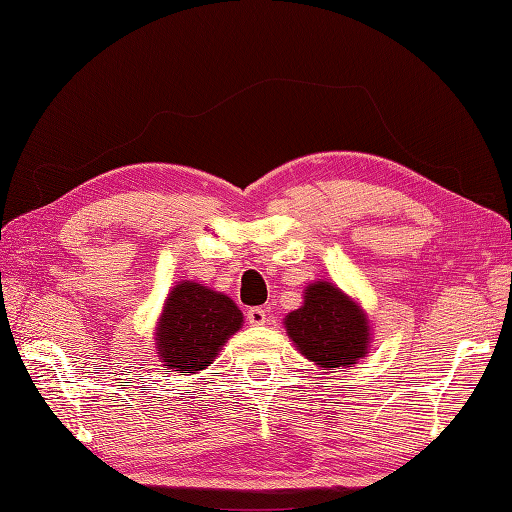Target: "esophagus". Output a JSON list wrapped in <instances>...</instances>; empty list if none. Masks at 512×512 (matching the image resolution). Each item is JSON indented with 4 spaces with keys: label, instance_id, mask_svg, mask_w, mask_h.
<instances>
[{
    "label": "esophagus",
    "instance_id": "esophagus-1",
    "mask_svg": "<svg viewBox=\"0 0 512 512\" xmlns=\"http://www.w3.org/2000/svg\"><path fill=\"white\" fill-rule=\"evenodd\" d=\"M246 319L250 325H266V321H268L264 308H248Z\"/></svg>",
    "mask_w": 512,
    "mask_h": 512
}]
</instances>
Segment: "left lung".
<instances>
[{"label":"left lung","mask_w":512,"mask_h":512,"mask_svg":"<svg viewBox=\"0 0 512 512\" xmlns=\"http://www.w3.org/2000/svg\"><path fill=\"white\" fill-rule=\"evenodd\" d=\"M286 332L297 350L321 369L354 367L367 356V314L356 301L330 281H314L306 288L303 306L284 319Z\"/></svg>","instance_id":"obj_1"}]
</instances>
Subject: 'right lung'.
<instances>
[{
  "instance_id": "1",
  "label": "right lung",
  "mask_w": 512,
  "mask_h": 512,
  "mask_svg": "<svg viewBox=\"0 0 512 512\" xmlns=\"http://www.w3.org/2000/svg\"><path fill=\"white\" fill-rule=\"evenodd\" d=\"M242 323L244 314L231 297L195 281H180L160 314L156 354L171 372L198 374L211 365Z\"/></svg>"
}]
</instances>
